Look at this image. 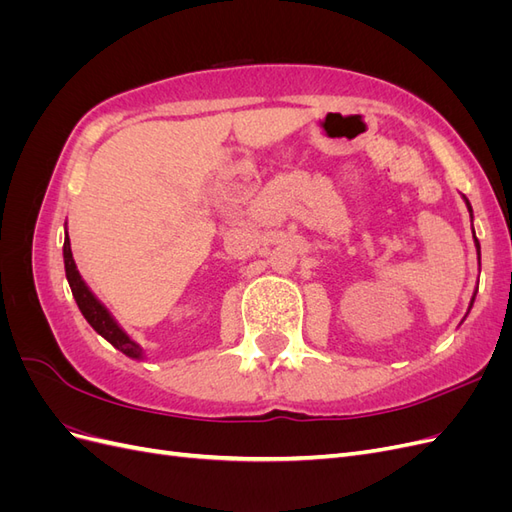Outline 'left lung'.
Segmentation results:
<instances>
[{"label": "left lung", "instance_id": "1", "mask_svg": "<svg viewBox=\"0 0 512 512\" xmlns=\"http://www.w3.org/2000/svg\"><path fill=\"white\" fill-rule=\"evenodd\" d=\"M466 205H468V209H470V213H472V207H470V203H468V200H466ZM474 241H476V247H478V260H480V245H478V239L474 237ZM474 297H476V292H474ZM474 301V299H472ZM472 305V303H470Z\"/></svg>", "mask_w": 512, "mask_h": 512}]
</instances>
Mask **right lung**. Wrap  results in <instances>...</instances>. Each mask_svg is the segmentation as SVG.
<instances>
[{"label":"right lung","instance_id":"right-lung-1","mask_svg":"<svg viewBox=\"0 0 512 512\" xmlns=\"http://www.w3.org/2000/svg\"><path fill=\"white\" fill-rule=\"evenodd\" d=\"M64 262H66L68 284L72 288L76 305H79L85 320L106 339V342H111L117 350L132 356V359H141V354H143L141 346L134 344L132 339L119 329V324L113 320V316L106 312V307L94 297V294L89 292V288L81 280V275H79V271H76V265H74L72 250H70V239L68 237L64 241Z\"/></svg>","mask_w":512,"mask_h":512}]
</instances>
